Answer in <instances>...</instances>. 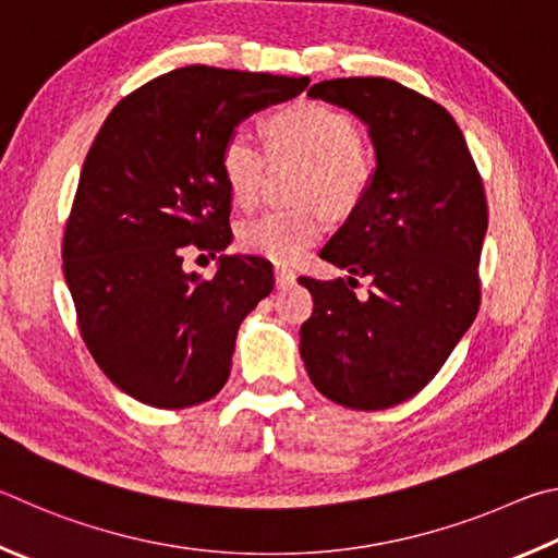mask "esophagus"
I'll return each instance as SVG.
<instances>
[{"label":"esophagus","instance_id":"obj_1","mask_svg":"<svg viewBox=\"0 0 558 558\" xmlns=\"http://www.w3.org/2000/svg\"><path fill=\"white\" fill-rule=\"evenodd\" d=\"M274 279H277V287L279 289H287V287H294L296 284V274L287 269V267H277L274 269Z\"/></svg>","mask_w":558,"mask_h":558}]
</instances>
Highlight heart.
Returning a JSON list of instances; mask_svg holds the SVG:
<instances>
[{
    "label": "heart",
    "instance_id": "b5f03b06",
    "mask_svg": "<svg viewBox=\"0 0 558 558\" xmlns=\"http://www.w3.org/2000/svg\"><path fill=\"white\" fill-rule=\"evenodd\" d=\"M271 154H294L306 159L304 195L326 201L330 208L345 210L367 191L375 173V156L360 140L345 112L320 102H294L264 120ZM267 166V151L244 132H232L222 144L220 171L232 201L252 208ZM326 230V215L318 208L271 210L244 222L240 247L274 264L304 257Z\"/></svg>",
    "mask_w": 558,
    "mask_h": 558
}]
</instances>
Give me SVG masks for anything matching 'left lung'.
Listing matches in <instances>:
<instances>
[{"mask_svg":"<svg viewBox=\"0 0 558 558\" xmlns=\"http://www.w3.org/2000/svg\"><path fill=\"white\" fill-rule=\"evenodd\" d=\"M308 97L360 117L377 166L320 250L350 277H299L314 296L301 357L330 402L377 412L422 392L477 316L485 191L453 117L416 90L387 77H338ZM357 276L374 287L367 300L354 296Z\"/></svg>","mask_w":558,"mask_h":558,"instance_id":"1","label":"left lung"}]
</instances>
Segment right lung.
<instances>
[{
	"label": "right lung",
	"mask_w": 558,
	"mask_h": 558,
	"mask_svg": "<svg viewBox=\"0 0 558 558\" xmlns=\"http://www.w3.org/2000/svg\"><path fill=\"white\" fill-rule=\"evenodd\" d=\"M308 77L185 65L117 102L85 156L63 234L77 328L102 373L156 409L208 402L230 377L244 316L274 289L271 264L193 250L232 242L220 151L242 120L306 90Z\"/></svg>",
	"instance_id": "add662e5"
}]
</instances>
